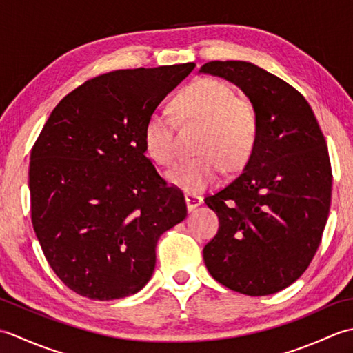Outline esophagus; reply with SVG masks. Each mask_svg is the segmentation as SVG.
Returning a JSON list of instances; mask_svg holds the SVG:
<instances>
[{"label":"esophagus","mask_w":353,"mask_h":353,"mask_svg":"<svg viewBox=\"0 0 353 353\" xmlns=\"http://www.w3.org/2000/svg\"><path fill=\"white\" fill-rule=\"evenodd\" d=\"M185 201H186V206H188L190 211H192L194 208H197L203 203V197L197 196V194H186Z\"/></svg>","instance_id":"34e87169"}]
</instances>
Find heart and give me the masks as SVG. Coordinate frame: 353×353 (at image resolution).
<instances>
[{
    "mask_svg": "<svg viewBox=\"0 0 353 353\" xmlns=\"http://www.w3.org/2000/svg\"><path fill=\"white\" fill-rule=\"evenodd\" d=\"M182 124H201L197 152L168 174V181L188 194L205 191L219 182L224 168L244 167L259 134V117L252 101L238 99L235 89L219 79H200L183 88L172 101ZM150 159L171 167L179 156L176 123L163 114H152L142 132Z\"/></svg>",
    "mask_w": 353,
    "mask_h": 353,
    "instance_id": "heart-1",
    "label": "heart"
}]
</instances>
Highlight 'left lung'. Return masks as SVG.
I'll return each instance as SVG.
<instances>
[{
    "label": "left lung",
    "mask_w": 353,
    "mask_h": 353,
    "mask_svg": "<svg viewBox=\"0 0 353 353\" xmlns=\"http://www.w3.org/2000/svg\"><path fill=\"white\" fill-rule=\"evenodd\" d=\"M200 72L241 88L259 117L244 172L205 199L220 220L205 264L232 291L273 294L303 274L320 245L332 194L326 139L305 97L259 66L215 61Z\"/></svg>",
    "instance_id": "1"
}]
</instances>
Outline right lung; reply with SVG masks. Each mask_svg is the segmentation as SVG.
I'll use <instances>...</instances> for the list:
<instances>
[{
    "instance_id": "obj_1",
    "label": "right lung",
    "mask_w": 353,
    "mask_h": 353,
    "mask_svg": "<svg viewBox=\"0 0 353 353\" xmlns=\"http://www.w3.org/2000/svg\"><path fill=\"white\" fill-rule=\"evenodd\" d=\"M194 63L86 80L51 112L30 156L32 223L52 272L77 294L114 301L150 281L156 244L185 220L183 192L157 174L142 132Z\"/></svg>"
}]
</instances>
